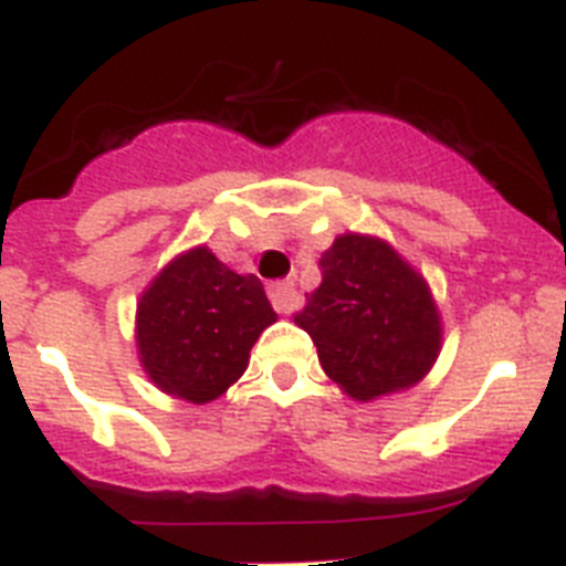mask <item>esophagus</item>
Instances as JSON below:
<instances>
[{
    "label": "esophagus",
    "instance_id": "34e87169",
    "mask_svg": "<svg viewBox=\"0 0 566 566\" xmlns=\"http://www.w3.org/2000/svg\"><path fill=\"white\" fill-rule=\"evenodd\" d=\"M269 297H272V306L277 308L280 314H292L297 312L300 306V292L294 289L292 280H280V283H274V286L269 289Z\"/></svg>",
    "mask_w": 566,
    "mask_h": 566
}]
</instances>
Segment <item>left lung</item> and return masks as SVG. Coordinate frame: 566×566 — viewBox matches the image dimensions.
I'll use <instances>...</instances> for the list:
<instances>
[{"mask_svg":"<svg viewBox=\"0 0 566 566\" xmlns=\"http://www.w3.org/2000/svg\"><path fill=\"white\" fill-rule=\"evenodd\" d=\"M323 283L294 314L323 371L357 402L413 388L442 348L428 280L382 238L345 232L319 258Z\"/></svg>","mask_w":566,"mask_h":566,"instance_id":"1","label":"left lung"}]
</instances>
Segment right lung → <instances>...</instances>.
<instances>
[{"instance_id":"1","label":"right lung","mask_w":566,"mask_h":566,"mask_svg":"<svg viewBox=\"0 0 566 566\" xmlns=\"http://www.w3.org/2000/svg\"><path fill=\"white\" fill-rule=\"evenodd\" d=\"M277 319L263 283L195 247L172 258L135 308V345L149 382L207 405L243 377L249 352Z\"/></svg>"}]
</instances>
